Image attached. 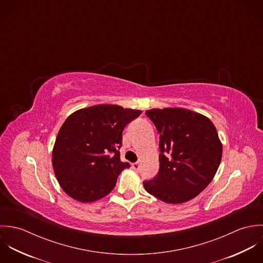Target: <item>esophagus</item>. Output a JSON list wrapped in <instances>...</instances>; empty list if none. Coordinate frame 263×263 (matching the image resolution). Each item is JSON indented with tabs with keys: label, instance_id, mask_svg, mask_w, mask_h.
<instances>
[{
	"label": "esophagus",
	"instance_id": "1",
	"mask_svg": "<svg viewBox=\"0 0 263 263\" xmlns=\"http://www.w3.org/2000/svg\"><path fill=\"white\" fill-rule=\"evenodd\" d=\"M133 169H134V170H136V171H140V169H141V165H140V163H139V162L134 163V164H133Z\"/></svg>",
	"mask_w": 263,
	"mask_h": 263
}]
</instances>
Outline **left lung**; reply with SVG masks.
Returning a JSON list of instances; mask_svg holds the SVG:
<instances>
[{
	"instance_id": "8db88e82",
	"label": "left lung",
	"mask_w": 263,
	"mask_h": 263,
	"mask_svg": "<svg viewBox=\"0 0 263 263\" xmlns=\"http://www.w3.org/2000/svg\"><path fill=\"white\" fill-rule=\"evenodd\" d=\"M146 114L160 134L159 173L145 189L167 203L197 196L214 179L223 145L212 120L180 107L153 108Z\"/></svg>"
}]
</instances>
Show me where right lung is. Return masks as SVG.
Returning <instances> with one entry per match:
<instances>
[{
	"label": "right lung",
	"instance_id": "right-lung-1",
	"mask_svg": "<svg viewBox=\"0 0 263 263\" xmlns=\"http://www.w3.org/2000/svg\"><path fill=\"white\" fill-rule=\"evenodd\" d=\"M142 113L115 104H97L72 113L61 126L52 168L62 189L80 202H93L112 190L129 164L120 161L122 130Z\"/></svg>",
	"mask_w": 263,
	"mask_h": 263
}]
</instances>
